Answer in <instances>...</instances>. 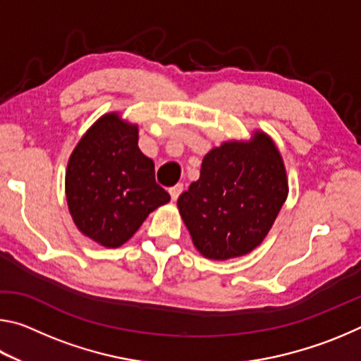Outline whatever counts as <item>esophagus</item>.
I'll use <instances>...</instances> for the list:
<instances>
[{"instance_id":"1","label":"esophagus","mask_w":361,"mask_h":361,"mask_svg":"<svg viewBox=\"0 0 361 361\" xmlns=\"http://www.w3.org/2000/svg\"><path fill=\"white\" fill-rule=\"evenodd\" d=\"M170 197H172V200H176L180 197V194L183 192V185H176L173 188H170Z\"/></svg>"}]
</instances>
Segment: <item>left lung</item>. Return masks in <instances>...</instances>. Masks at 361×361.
Listing matches in <instances>:
<instances>
[{"mask_svg": "<svg viewBox=\"0 0 361 361\" xmlns=\"http://www.w3.org/2000/svg\"><path fill=\"white\" fill-rule=\"evenodd\" d=\"M288 195L282 154L255 130L204 156L200 176L178 197V212L197 252L209 259L245 256L261 245Z\"/></svg>", "mask_w": 361, "mask_h": 361, "instance_id": "1", "label": "left lung"}]
</instances>
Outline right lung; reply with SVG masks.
Masks as SVG:
<instances>
[{"mask_svg": "<svg viewBox=\"0 0 361 361\" xmlns=\"http://www.w3.org/2000/svg\"><path fill=\"white\" fill-rule=\"evenodd\" d=\"M65 194L85 237L118 248L170 195L154 180V162L138 148V126L106 113L79 140L68 159Z\"/></svg>", "mask_w": 361, "mask_h": 361, "instance_id": "add662e5", "label": "right lung"}]
</instances>
